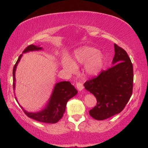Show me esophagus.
<instances>
[{
    "label": "esophagus",
    "instance_id": "esophagus-1",
    "mask_svg": "<svg viewBox=\"0 0 148 148\" xmlns=\"http://www.w3.org/2000/svg\"><path fill=\"white\" fill-rule=\"evenodd\" d=\"M76 86H77V88L79 91H81L83 89V83L81 82H77L76 83Z\"/></svg>",
    "mask_w": 148,
    "mask_h": 148
}]
</instances>
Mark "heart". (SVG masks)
I'll use <instances>...</instances> for the list:
<instances>
[{
    "label": "heart",
    "mask_w": 148,
    "mask_h": 148,
    "mask_svg": "<svg viewBox=\"0 0 148 148\" xmlns=\"http://www.w3.org/2000/svg\"><path fill=\"white\" fill-rule=\"evenodd\" d=\"M74 58L75 62L85 64L84 72L88 76L99 74L102 70L104 63V56L102 53L91 47H84L77 50L75 53ZM75 62L65 57L62 60V66L68 73H74L77 69Z\"/></svg>",
    "instance_id": "obj_1"
}]
</instances>
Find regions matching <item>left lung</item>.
<instances>
[{
	"instance_id": "left-lung-1",
	"label": "left lung",
	"mask_w": 148,
	"mask_h": 148,
	"mask_svg": "<svg viewBox=\"0 0 148 148\" xmlns=\"http://www.w3.org/2000/svg\"><path fill=\"white\" fill-rule=\"evenodd\" d=\"M112 66L98 76L86 81L85 89L96 97L97 105L90 115L103 120L121 112L132 94L133 65L127 53L114 44Z\"/></svg>"
}]
</instances>
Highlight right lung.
Listing matches in <instances>:
<instances>
[{"label":"right lung","instance_id":"obj_1","mask_svg":"<svg viewBox=\"0 0 148 148\" xmlns=\"http://www.w3.org/2000/svg\"><path fill=\"white\" fill-rule=\"evenodd\" d=\"M42 48L41 47L31 45L24 49L23 53L29 51H39ZM23 55H20L17 62L13 67L12 71V76H13V89H15V72L18 64L20 61V59ZM77 93V90L69 81H62L56 83L52 92V95L50 97L49 101L47 103L46 108L43 110L37 112H30L27 111L25 109L21 107L28 117L32 118L34 120L40 122L47 123H55L60 119L64 113L65 112L66 105L68 100L72 98ZM15 99L18 102L16 97Z\"/></svg>","mask_w":148,"mask_h":148}]
</instances>
